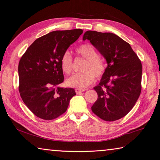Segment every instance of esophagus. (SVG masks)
Instances as JSON below:
<instances>
[{
	"instance_id": "obj_1",
	"label": "esophagus",
	"mask_w": 160,
	"mask_h": 160,
	"mask_svg": "<svg viewBox=\"0 0 160 160\" xmlns=\"http://www.w3.org/2000/svg\"><path fill=\"white\" fill-rule=\"evenodd\" d=\"M86 91V89H76V93L77 94H80V93H81L82 92H83V91Z\"/></svg>"
}]
</instances>
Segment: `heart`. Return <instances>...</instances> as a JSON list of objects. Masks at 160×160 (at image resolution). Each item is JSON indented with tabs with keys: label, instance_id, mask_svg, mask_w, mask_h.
<instances>
[{
	"label": "heart",
	"instance_id": "heart-1",
	"mask_svg": "<svg viewBox=\"0 0 160 160\" xmlns=\"http://www.w3.org/2000/svg\"><path fill=\"white\" fill-rule=\"evenodd\" d=\"M77 53L86 60L82 67L83 72L73 74L66 80V84L71 88L84 89L95 81V76L100 78L106 70V64L100 59L99 53L89 43L79 46ZM60 66L63 72L69 75L72 71L73 58L69 52H64L60 58Z\"/></svg>",
	"mask_w": 160,
	"mask_h": 160
}]
</instances>
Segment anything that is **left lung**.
<instances>
[{"mask_svg": "<svg viewBox=\"0 0 160 160\" xmlns=\"http://www.w3.org/2000/svg\"><path fill=\"white\" fill-rule=\"evenodd\" d=\"M85 40L107 63L99 84L93 87L98 100L91 110L105 121L118 120L132 109L140 95L141 61L131 45L113 33L87 31L83 36Z\"/></svg>", "mask_w": 160, "mask_h": 160, "instance_id": "obj_1", "label": "left lung"}]
</instances>
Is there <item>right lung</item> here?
<instances>
[{
  "instance_id": "add662e5",
  "label": "right lung",
  "mask_w": 160,
  "mask_h": 160,
  "mask_svg": "<svg viewBox=\"0 0 160 160\" xmlns=\"http://www.w3.org/2000/svg\"><path fill=\"white\" fill-rule=\"evenodd\" d=\"M82 33L81 29L50 32L36 39L20 58V95L37 117L46 120L57 118L76 95L72 88L58 86L64 81L60 58Z\"/></svg>"
}]
</instances>
